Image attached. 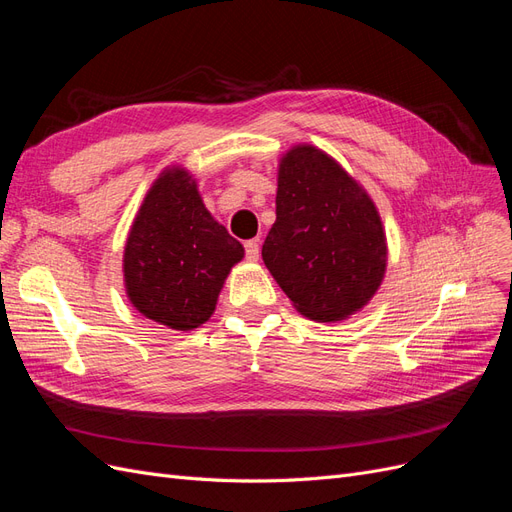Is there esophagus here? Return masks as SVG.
I'll return each instance as SVG.
<instances>
[{
    "mask_svg": "<svg viewBox=\"0 0 512 512\" xmlns=\"http://www.w3.org/2000/svg\"><path fill=\"white\" fill-rule=\"evenodd\" d=\"M243 247H245V258H247V260H252V262L258 260V256H260V245H258V241H254V239H252V241H245Z\"/></svg>",
    "mask_w": 512,
    "mask_h": 512,
    "instance_id": "esophagus-1",
    "label": "esophagus"
}]
</instances>
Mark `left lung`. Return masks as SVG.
Masks as SVG:
<instances>
[{
  "label": "left lung",
  "mask_w": 512,
  "mask_h": 512,
  "mask_svg": "<svg viewBox=\"0 0 512 512\" xmlns=\"http://www.w3.org/2000/svg\"><path fill=\"white\" fill-rule=\"evenodd\" d=\"M275 215L262 260L297 312L335 322L367 305L386 271V237L376 205L342 166L312 145L292 147Z\"/></svg>",
  "instance_id": "obj_1"
}]
</instances>
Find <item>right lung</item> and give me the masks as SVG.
Instances as JSON below:
<instances>
[{
	"label": "right lung",
	"mask_w": 512,
	"mask_h": 512,
	"mask_svg": "<svg viewBox=\"0 0 512 512\" xmlns=\"http://www.w3.org/2000/svg\"><path fill=\"white\" fill-rule=\"evenodd\" d=\"M243 245L211 218L196 181L179 166L151 185L128 235L123 280L145 318L175 331L205 324Z\"/></svg>",
	"instance_id": "1"
}]
</instances>
